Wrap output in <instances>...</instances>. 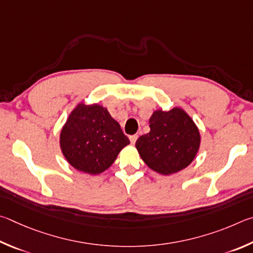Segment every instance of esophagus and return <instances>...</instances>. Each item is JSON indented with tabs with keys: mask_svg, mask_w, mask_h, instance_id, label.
<instances>
[{
	"mask_svg": "<svg viewBox=\"0 0 253 253\" xmlns=\"http://www.w3.org/2000/svg\"><path fill=\"white\" fill-rule=\"evenodd\" d=\"M130 141H131V143L132 144H134L135 142H136V139H138V135L136 134H133V135H130Z\"/></svg>",
	"mask_w": 253,
	"mask_h": 253,
	"instance_id": "34e87169",
	"label": "esophagus"
}]
</instances>
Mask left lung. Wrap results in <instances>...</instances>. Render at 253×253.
Here are the masks:
<instances>
[{"label":"left lung","instance_id":"8db88e82","mask_svg":"<svg viewBox=\"0 0 253 253\" xmlns=\"http://www.w3.org/2000/svg\"><path fill=\"white\" fill-rule=\"evenodd\" d=\"M150 132L136 140L135 147L150 169L163 175L187 168L200 148V132L184 110L154 111Z\"/></svg>","mask_w":253,"mask_h":253}]
</instances>
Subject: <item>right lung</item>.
<instances>
[{
    "label": "right lung",
    "mask_w": 253,
    "mask_h": 253,
    "mask_svg": "<svg viewBox=\"0 0 253 253\" xmlns=\"http://www.w3.org/2000/svg\"><path fill=\"white\" fill-rule=\"evenodd\" d=\"M129 143L120 124L99 104H78L60 134V147L66 161L88 174L109 169Z\"/></svg>",
    "instance_id": "obj_1"
}]
</instances>
